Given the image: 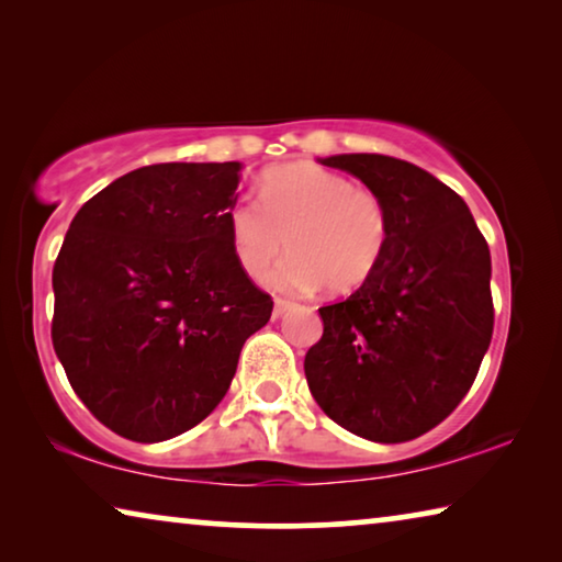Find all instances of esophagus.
<instances>
[{"instance_id": "obj_1", "label": "esophagus", "mask_w": 562, "mask_h": 562, "mask_svg": "<svg viewBox=\"0 0 562 562\" xmlns=\"http://www.w3.org/2000/svg\"><path fill=\"white\" fill-rule=\"evenodd\" d=\"M292 307H295V305H292V302L290 300H274V310H272V315L274 317H282L284 313H288V310H292Z\"/></svg>"}]
</instances>
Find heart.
<instances>
[{
    "instance_id": "b5f03b06",
    "label": "heart",
    "mask_w": 562,
    "mask_h": 562,
    "mask_svg": "<svg viewBox=\"0 0 562 562\" xmlns=\"http://www.w3.org/2000/svg\"><path fill=\"white\" fill-rule=\"evenodd\" d=\"M229 245L249 278L272 272L282 292H350L378 270L387 249L390 222L375 192L355 187L333 169L292 162L260 177V202L237 200L225 215Z\"/></svg>"
}]
</instances>
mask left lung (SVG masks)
<instances>
[{"label":"left lung","mask_w":562,"mask_h":562,"mask_svg":"<svg viewBox=\"0 0 562 562\" xmlns=\"http://www.w3.org/2000/svg\"><path fill=\"white\" fill-rule=\"evenodd\" d=\"M385 204L390 237L350 297L319 307L323 337L305 355L310 393L345 430L405 442L440 425L493 337L490 249L465 200L417 165L387 155H333Z\"/></svg>","instance_id":"1"}]
</instances>
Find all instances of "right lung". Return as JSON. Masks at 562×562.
<instances>
[{
	"label": "right lung",
	"instance_id": "add662e5",
	"mask_svg": "<svg viewBox=\"0 0 562 562\" xmlns=\"http://www.w3.org/2000/svg\"><path fill=\"white\" fill-rule=\"evenodd\" d=\"M243 162L132 169L82 204L52 272V342L97 420L135 442L202 423L272 300L227 235Z\"/></svg>",
	"mask_w": 562,
	"mask_h": 562
}]
</instances>
